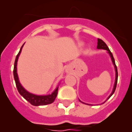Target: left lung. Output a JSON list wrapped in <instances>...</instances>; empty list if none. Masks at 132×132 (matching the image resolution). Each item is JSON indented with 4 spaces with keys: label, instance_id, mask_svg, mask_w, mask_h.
I'll use <instances>...</instances> for the list:
<instances>
[{
    "label": "left lung",
    "instance_id": "left-lung-1",
    "mask_svg": "<svg viewBox=\"0 0 132 132\" xmlns=\"http://www.w3.org/2000/svg\"><path fill=\"white\" fill-rule=\"evenodd\" d=\"M97 49H105V50H106L107 52H108V53L109 54V55H110V56L111 58V60H112V63H113L114 65V70H115V80H114V87H113V89H112V93H111V94L109 95V97L107 98V100H108L110 97L113 95V93H114V91H115V89H116V87H117V78H118V73H117V66H116V64H115V61H114V59L113 57V55H112V54L111 53L110 50L109 49V48H108V46H107V44L103 42V41L102 40V39H97ZM80 102H81L80 100ZM82 103H84V102H81ZM103 102V103H104ZM87 105H89V104H87Z\"/></svg>",
    "mask_w": 132,
    "mask_h": 132
}]
</instances>
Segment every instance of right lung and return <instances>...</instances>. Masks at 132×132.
I'll list each match as a JSON object with an SVG mask.
<instances>
[{"instance_id": "1", "label": "right lung", "mask_w": 132, "mask_h": 132, "mask_svg": "<svg viewBox=\"0 0 132 132\" xmlns=\"http://www.w3.org/2000/svg\"><path fill=\"white\" fill-rule=\"evenodd\" d=\"M23 46H24V44L22 46L21 49H20V52H19L17 56H16L15 63H14V69H13L14 79H15V81L16 87L18 88L19 93L22 96L24 97L27 101L30 102L31 105H34V106H40V105H46L51 104L54 101L56 97L59 86L56 87V88L55 89L54 91L52 92V94L46 95H38L32 94V93H31L30 92L26 90L23 88V86H22L21 83H20L18 75V73H17V64H18V60L19 56L21 53L22 49Z\"/></svg>"}]
</instances>
